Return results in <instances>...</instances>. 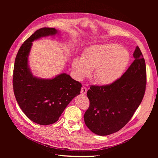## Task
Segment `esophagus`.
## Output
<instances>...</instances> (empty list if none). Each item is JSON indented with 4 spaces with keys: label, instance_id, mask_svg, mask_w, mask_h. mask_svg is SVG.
I'll list each match as a JSON object with an SVG mask.
<instances>
[{
    "label": "esophagus",
    "instance_id": "esophagus-1",
    "mask_svg": "<svg viewBox=\"0 0 158 158\" xmlns=\"http://www.w3.org/2000/svg\"><path fill=\"white\" fill-rule=\"evenodd\" d=\"M86 92H87V88H86V87H85V86L82 87V88H81V93L82 94L84 95V94H86Z\"/></svg>",
    "mask_w": 158,
    "mask_h": 158
}]
</instances>
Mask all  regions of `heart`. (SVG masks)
I'll list each match as a JSON object with an SVG mask.
<instances>
[{"label":"heart","instance_id":"heart-1","mask_svg":"<svg viewBox=\"0 0 158 158\" xmlns=\"http://www.w3.org/2000/svg\"><path fill=\"white\" fill-rule=\"evenodd\" d=\"M130 60L126 48L115 44L96 45L87 48L80 58L74 59L73 71L77 80L88 77L94 70V79L104 85L117 81L125 71Z\"/></svg>","mask_w":158,"mask_h":158}]
</instances>
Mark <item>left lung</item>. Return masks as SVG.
Returning <instances> with one entry per match:
<instances>
[{"label":"left lung","instance_id":"8db88e82","mask_svg":"<svg viewBox=\"0 0 158 158\" xmlns=\"http://www.w3.org/2000/svg\"><path fill=\"white\" fill-rule=\"evenodd\" d=\"M134 61L113 83L90 86L89 106L85 113L86 126L94 133L106 136L125 126L142 101L147 83L146 65L138 47Z\"/></svg>","mask_w":158,"mask_h":158}]
</instances>
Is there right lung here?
<instances>
[{
  "label": "right lung",
  "mask_w": 158,
  "mask_h": 158,
  "mask_svg": "<svg viewBox=\"0 0 158 158\" xmlns=\"http://www.w3.org/2000/svg\"><path fill=\"white\" fill-rule=\"evenodd\" d=\"M57 32L50 27L37 30L20 47L14 65L13 86L16 101L31 120L43 126L56 122L70 102L80 94L82 87L66 73L45 79L33 76L31 72L28 57L32 41Z\"/></svg>",
  "instance_id": "obj_1"
}]
</instances>
